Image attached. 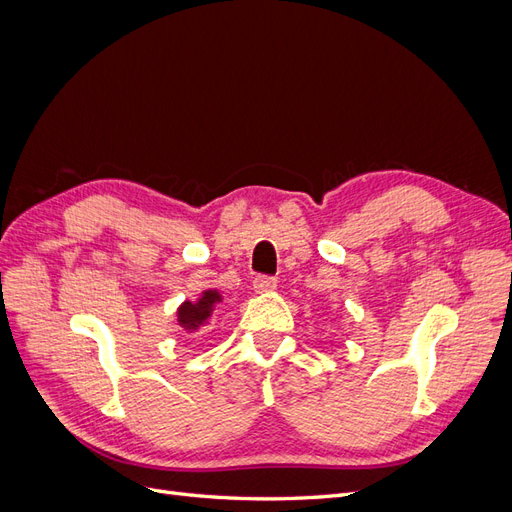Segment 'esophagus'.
<instances>
[{
	"mask_svg": "<svg viewBox=\"0 0 512 512\" xmlns=\"http://www.w3.org/2000/svg\"><path fill=\"white\" fill-rule=\"evenodd\" d=\"M277 286V280L273 275H256L254 277V290L256 292H271L275 290Z\"/></svg>",
	"mask_w": 512,
	"mask_h": 512,
	"instance_id": "obj_1",
	"label": "esophagus"
}]
</instances>
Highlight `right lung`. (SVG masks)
<instances>
[{
  "mask_svg": "<svg viewBox=\"0 0 512 512\" xmlns=\"http://www.w3.org/2000/svg\"><path fill=\"white\" fill-rule=\"evenodd\" d=\"M220 301V294L213 292V290H207L203 297L198 299V303H183L179 307V324L183 329H190L194 331L196 327H200L209 316H211V309L213 305Z\"/></svg>",
  "mask_w": 512,
  "mask_h": 512,
  "instance_id": "right-lung-1",
  "label": "right lung"
}]
</instances>
